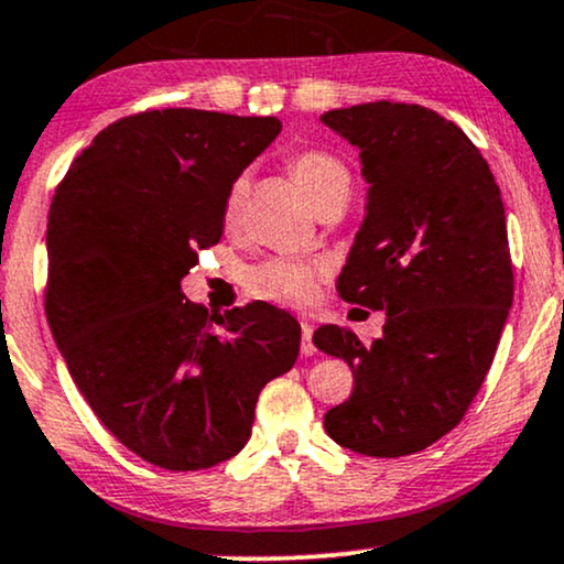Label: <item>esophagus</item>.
Here are the masks:
<instances>
[{"instance_id":"esophagus-1","label":"esophagus","mask_w":564,"mask_h":564,"mask_svg":"<svg viewBox=\"0 0 564 564\" xmlns=\"http://www.w3.org/2000/svg\"><path fill=\"white\" fill-rule=\"evenodd\" d=\"M312 333H315V327L310 323H302V354L304 356H312L317 351L315 344H312Z\"/></svg>"}]
</instances>
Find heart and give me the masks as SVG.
I'll return each mask as SVG.
<instances>
[{"mask_svg": "<svg viewBox=\"0 0 564 564\" xmlns=\"http://www.w3.org/2000/svg\"><path fill=\"white\" fill-rule=\"evenodd\" d=\"M289 171L294 174L299 187L306 192L310 203L315 205L317 213L335 205H346L351 197L354 176L351 169L346 166L344 159L323 148H306L289 159ZM249 189L247 174H239L237 180L229 184L224 197V224H237L241 205H245ZM325 268L317 260L304 258H273L265 260L249 273L247 286L254 296L268 299L275 304L289 306H306L317 294L319 281H323Z\"/></svg>", "mask_w": 564, "mask_h": 564, "instance_id": "heart-1", "label": "heart"}]
</instances>
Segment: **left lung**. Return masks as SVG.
I'll use <instances>...</instances> for the list:
<instances>
[{
	"label": "left lung",
	"instance_id": "1",
	"mask_svg": "<svg viewBox=\"0 0 564 564\" xmlns=\"http://www.w3.org/2000/svg\"><path fill=\"white\" fill-rule=\"evenodd\" d=\"M319 119L359 148L369 184L338 294L388 317L372 344L338 325L312 335L354 372L325 432L401 458L460 424L495 359L512 304L502 195L466 132L424 106L375 101Z\"/></svg>",
	"mask_w": 564,
	"mask_h": 564
}]
</instances>
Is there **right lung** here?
Returning a JSON list of instances; mask_svg holds the SVG:
<instances>
[{
  "instance_id": "add662e5",
  "label": "right lung",
  "mask_w": 564,
  "mask_h": 564,
  "mask_svg": "<svg viewBox=\"0 0 564 564\" xmlns=\"http://www.w3.org/2000/svg\"><path fill=\"white\" fill-rule=\"evenodd\" d=\"M281 132L275 117L155 109L77 155L46 226V319L69 375L127 451L169 471L229 460L302 327L254 302L210 312L182 278L224 234L229 184Z\"/></svg>"
}]
</instances>
